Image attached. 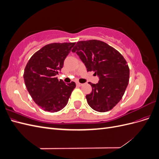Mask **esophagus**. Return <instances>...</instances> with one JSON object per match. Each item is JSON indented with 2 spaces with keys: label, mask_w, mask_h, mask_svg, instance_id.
Masks as SVG:
<instances>
[{
  "label": "esophagus",
  "mask_w": 159,
  "mask_h": 159,
  "mask_svg": "<svg viewBox=\"0 0 159 159\" xmlns=\"http://www.w3.org/2000/svg\"><path fill=\"white\" fill-rule=\"evenodd\" d=\"M82 85H83L82 84H80V83H79V82H77V83H76V85L78 86V87H81V86Z\"/></svg>",
  "instance_id": "34e87169"
}]
</instances>
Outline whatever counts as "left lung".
I'll list each match as a JSON object with an SVG mask.
<instances>
[{"label": "left lung", "mask_w": 159, "mask_h": 159, "mask_svg": "<svg viewBox=\"0 0 159 159\" xmlns=\"http://www.w3.org/2000/svg\"><path fill=\"white\" fill-rule=\"evenodd\" d=\"M85 64L88 71H95L99 80L89 84L92 91L86 95L89 106L99 112L112 109L121 99L129 80V68L123 56L113 47L97 40L80 41L71 50Z\"/></svg>", "instance_id": "obj_1"}]
</instances>
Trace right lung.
I'll list each match as a JSON object with an SVG mask.
<instances>
[{"mask_svg":"<svg viewBox=\"0 0 159 159\" xmlns=\"http://www.w3.org/2000/svg\"><path fill=\"white\" fill-rule=\"evenodd\" d=\"M75 43H52L42 47L30 57L24 72L27 90L34 102L45 111L63 109L75 88L71 81L65 84L56 75Z\"/></svg>","mask_w":159,"mask_h":159,"instance_id":"1","label":"right lung"}]
</instances>
